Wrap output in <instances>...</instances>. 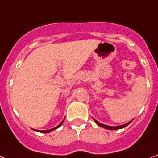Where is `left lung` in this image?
<instances>
[{
  "label": "left lung",
  "instance_id": "obj_1",
  "mask_svg": "<svg viewBox=\"0 0 158 158\" xmlns=\"http://www.w3.org/2000/svg\"><path fill=\"white\" fill-rule=\"evenodd\" d=\"M95 123H97L98 125H99L100 127H104V128H107V129H109V130H116V129H120V128H123V127H127V125L129 124L130 123L132 122V121H130L129 123H125L123 125H121V126H116V127H112V126H108V125H105V124H103V123H100L99 122H98L97 120H95L94 119Z\"/></svg>",
  "mask_w": 158,
  "mask_h": 158
}]
</instances>
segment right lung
Segmentation results:
<instances>
[{
  "instance_id": "add662e5",
  "label": "right lung",
  "mask_w": 158,
  "mask_h": 158,
  "mask_svg": "<svg viewBox=\"0 0 158 158\" xmlns=\"http://www.w3.org/2000/svg\"><path fill=\"white\" fill-rule=\"evenodd\" d=\"M64 120H63V121H62V122L60 123V124L58 125L57 127H54V128H52V129H49V130H44V131H41V130H37V131H38V132H44V133H47V132H51V131H53V130H55V129H56V128H58V127H60V126H61V124H62V123H63Z\"/></svg>"
}]
</instances>
